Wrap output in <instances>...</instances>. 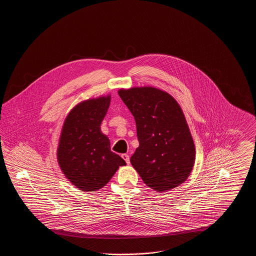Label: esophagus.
I'll return each mask as SVG.
<instances>
[{
	"instance_id": "34e87169",
	"label": "esophagus",
	"mask_w": 256,
	"mask_h": 256,
	"mask_svg": "<svg viewBox=\"0 0 256 256\" xmlns=\"http://www.w3.org/2000/svg\"><path fill=\"white\" fill-rule=\"evenodd\" d=\"M122 158L126 162V164H130V156H128V154H122Z\"/></svg>"
}]
</instances>
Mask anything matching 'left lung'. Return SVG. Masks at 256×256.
<instances>
[{
	"label": "left lung",
	"mask_w": 256,
	"mask_h": 256,
	"mask_svg": "<svg viewBox=\"0 0 256 256\" xmlns=\"http://www.w3.org/2000/svg\"><path fill=\"white\" fill-rule=\"evenodd\" d=\"M134 115L139 146L130 163L146 186L158 192L178 187L195 163L194 141L182 110L165 91L154 87L120 89Z\"/></svg>",
	"instance_id": "1"
}]
</instances>
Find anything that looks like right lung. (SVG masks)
Here are the masks:
<instances>
[{
    "mask_svg": "<svg viewBox=\"0 0 256 256\" xmlns=\"http://www.w3.org/2000/svg\"><path fill=\"white\" fill-rule=\"evenodd\" d=\"M110 96L76 104L61 130L58 161L69 182L82 191L95 192L110 182L124 160L110 150V139L100 132Z\"/></svg>",
    "mask_w": 256,
    "mask_h": 256,
    "instance_id": "obj_1",
    "label": "right lung"
}]
</instances>
